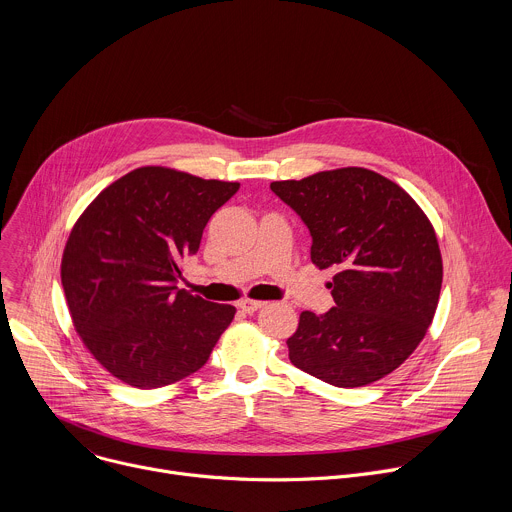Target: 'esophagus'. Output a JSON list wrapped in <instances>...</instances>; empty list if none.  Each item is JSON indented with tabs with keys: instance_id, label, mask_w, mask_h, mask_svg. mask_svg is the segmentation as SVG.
<instances>
[{
	"instance_id": "obj_1",
	"label": "esophagus",
	"mask_w": 512,
	"mask_h": 512,
	"mask_svg": "<svg viewBox=\"0 0 512 512\" xmlns=\"http://www.w3.org/2000/svg\"><path fill=\"white\" fill-rule=\"evenodd\" d=\"M265 302H259V300H249V298H245V300H241L237 306H239V310L241 312H245V314H253V312H257L261 306H263Z\"/></svg>"
}]
</instances>
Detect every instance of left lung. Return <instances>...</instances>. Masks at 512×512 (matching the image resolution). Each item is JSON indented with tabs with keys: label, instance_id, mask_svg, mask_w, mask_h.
Masks as SVG:
<instances>
[{
	"label": "left lung",
	"instance_id": "1",
	"mask_svg": "<svg viewBox=\"0 0 512 512\" xmlns=\"http://www.w3.org/2000/svg\"><path fill=\"white\" fill-rule=\"evenodd\" d=\"M312 235V263L334 267V308L302 312L289 360L334 387L371 385L423 340L442 289V253L419 204L389 178L340 168L271 182Z\"/></svg>",
	"mask_w": 512,
	"mask_h": 512
}]
</instances>
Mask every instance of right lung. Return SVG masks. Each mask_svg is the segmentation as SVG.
<instances>
[{"mask_svg":"<svg viewBox=\"0 0 512 512\" xmlns=\"http://www.w3.org/2000/svg\"><path fill=\"white\" fill-rule=\"evenodd\" d=\"M239 186L143 166L79 216L62 255V287L81 340L115 379L137 389L172 385L204 367L233 322L235 306L176 283L208 218Z\"/></svg>","mask_w":512,"mask_h":512,"instance_id":"1","label":"right lung"}]
</instances>
